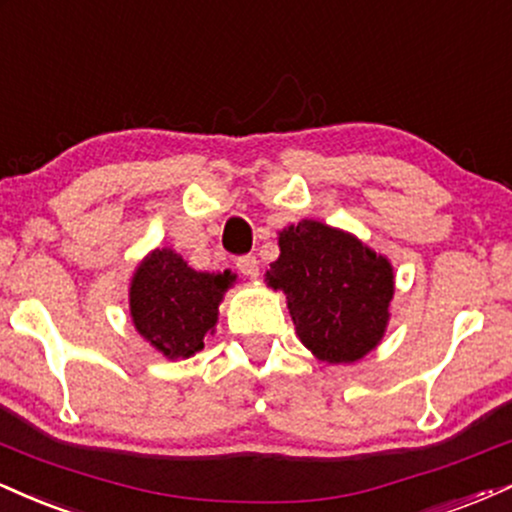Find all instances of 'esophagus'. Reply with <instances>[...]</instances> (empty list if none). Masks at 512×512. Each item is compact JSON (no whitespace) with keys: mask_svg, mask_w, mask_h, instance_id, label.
<instances>
[{"mask_svg":"<svg viewBox=\"0 0 512 512\" xmlns=\"http://www.w3.org/2000/svg\"><path fill=\"white\" fill-rule=\"evenodd\" d=\"M237 268H239V273L246 275V278H251V280L258 278V261H256V256H242L237 261Z\"/></svg>","mask_w":512,"mask_h":512,"instance_id":"1","label":"esophagus"}]
</instances>
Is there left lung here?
Here are the masks:
<instances>
[{
	"label": "left lung",
	"mask_w": 512,
	"mask_h": 512,
	"mask_svg": "<svg viewBox=\"0 0 512 512\" xmlns=\"http://www.w3.org/2000/svg\"><path fill=\"white\" fill-rule=\"evenodd\" d=\"M266 285L287 297L294 330L316 359L354 364L381 345L395 294L393 263L352 232L302 220L278 232Z\"/></svg>",
	"instance_id": "8db88e82"
}]
</instances>
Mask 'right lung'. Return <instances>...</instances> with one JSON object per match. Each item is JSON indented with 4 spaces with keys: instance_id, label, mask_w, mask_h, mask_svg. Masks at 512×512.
Returning <instances> with one entry per match:
<instances>
[{
    "instance_id": "right-lung-1",
    "label": "right lung",
    "mask_w": 512,
    "mask_h": 512,
    "mask_svg": "<svg viewBox=\"0 0 512 512\" xmlns=\"http://www.w3.org/2000/svg\"><path fill=\"white\" fill-rule=\"evenodd\" d=\"M234 282L232 270L201 273L170 246L153 249L131 275V323L165 359H189L203 350V338L215 333L220 304Z\"/></svg>"
}]
</instances>
